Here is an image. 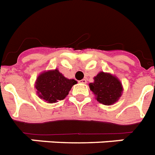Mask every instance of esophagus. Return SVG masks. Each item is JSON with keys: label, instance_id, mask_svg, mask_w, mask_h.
<instances>
[{"label": "esophagus", "instance_id": "1", "mask_svg": "<svg viewBox=\"0 0 155 155\" xmlns=\"http://www.w3.org/2000/svg\"><path fill=\"white\" fill-rule=\"evenodd\" d=\"M80 83H82V84H86V83H87V80H85V79H83V80H80Z\"/></svg>", "mask_w": 155, "mask_h": 155}]
</instances>
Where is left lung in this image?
<instances>
[{
    "instance_id": "8db88e82",
    "label": "left lung",
    "mask_w": 155,
    "mask_h": 155,
    "mask_svg": "<svg viewBox=\"0 0 155 155\" xmlns=\"http://www.w3.org/2000/svg\"><path fill=\"white\" fill-rule=\"evenodd\" d=\"M89 87L97 101L105 105L117 102L122 92V86L117 78L104 72H100L94 77V83H90Z\"/></svg>"
}]
</instances>
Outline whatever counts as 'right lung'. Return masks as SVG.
Segmentation results:
<instances>
[{"mask_svg": "<svg viewBox=\"0 0 155 155\" xmlns=\"http://www.w3.org/2000/svg\"><path fill=\"white\" fill-rule=\"evenodd\" d=\"M75 84L76 80H68L55 69L42 73L38 77L35 87L40 98L47 103H55L64 99Z\"/></svg>", "mask_w": 155, "mask_h": 155, "instance_id": "1", "label": "right lung"}]
</instances>
